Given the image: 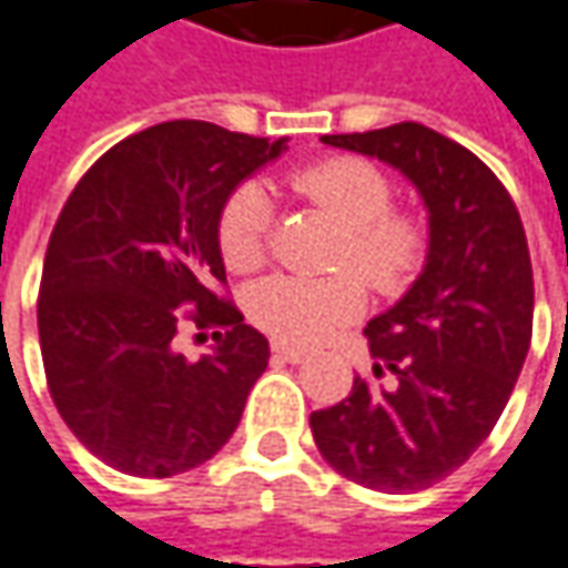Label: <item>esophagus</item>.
<instances>
[{"instance_id": "34e87169", "label": "esophagus", "mask_w": 568, "mask_h": 568, "mask_svg": "<svg viewBox=\"0 0 568 568\" xmlns=\"http://www.w3.org/2000/svg\"><path fill=\"white\" fill-rule=\"evenodd\" d=\"M271 352H274L277 361H287V364H300V361H306V352H303V348L284 345V342H274V345H271Z\"/></svg>"}]
</instances>
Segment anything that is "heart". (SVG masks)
Listing matches in <instances>:
<instances>
[{"label": "heart", "instance_id": "1", "mask_svg": "<svg viewBox=\"0 0 568 568\" xmlns=\"http://www.w3.org/2000/svg\"><path fill=\"white\" fill-rule=\"evenodd\" d=\"M291 187L345 226L342 258L377 291H399L425 255L422 223L389 211L393 185L367 159L332 156L300 169ZM271 207L258 185H242L220 211L216 242L233 271L262 265ZM364 310V284L352 271L338 274H271L248 291V316L277 342L316 345Z\"/></svg>", "mask_w": 568, "mask_h": 568}]
</instances>
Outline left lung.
Wrapping results in <instances>:
<instances>
[{
    "instance_id": "obj_1",
    "label": "left lung",
    "mask_w": 568,
    "mask_h": 568,
    "mask_svg": "<svg viewBox=\"0 0 568 568\" xmlns=\"http://www.w3.org/2000/svg\"><path fill=\"white\" fill-rule=\"evenodd\" d=\"M323 143L399 169L428 211V255L412 287L364 335L374 377L310 415L320 454L377 493L440 483L489 438L525 367L534 271L525 226L493 169L438 130L403 121Z\"/></svg>"
}]
</instances>
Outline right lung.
<instances>
[{
    "mask_svg": "<svg viewBox=\"0 0 568 568\" xmlns=\"http://www.w3.org/2000/svg\"><path fill=\"white\" fill-rule=\"evenodd\" d=\"M284 150V136L169 121L111 146L72 187L43 258L38 332L57 412L108 467L165 479L233 438L271 352L213 291L226 284L216 223ZM182 308L217 328L211 356L174 348Z\"/></svg>",
    "mask_w": 568,
    "mask_h": 568,
    "instance_id": "obj_1",
    "label": "right lung"
}]
</instances>
